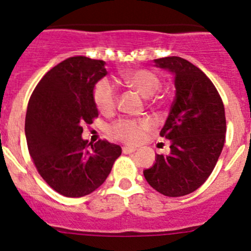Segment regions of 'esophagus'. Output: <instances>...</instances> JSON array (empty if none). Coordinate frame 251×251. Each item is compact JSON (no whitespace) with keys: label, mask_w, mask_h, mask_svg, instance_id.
Returning <instances> with one entry per match:
<instances>
[{"label":"esophagus","mask_w":251,"mask_h":251,"mask_svg":"<svg viewBox=\"0 0 251 251\" xmlns=\"http://www.w3.org/2000/svg\"><path fill=\"white\" fill-rule=\"evenodd\" d=\"M136 149L132 148V147H123V153L124 154H130V153H135Z\"/></svg>","instance_id":"34e87169"}]
</instances>
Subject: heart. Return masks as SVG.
I'll list each match as a JSON object with an SVG mask.
<instances>
[{
    "label": "heart",
    "mask_w": 251,
    "mask_h": 251,
    "mask_svg": "<svg viewBox=\"0 0 251 251\" xmlns=\"http://www.w3.org/2000/svg\"><path fill=\"white\" fill-rule=\"evenodd\" d=\"M123 83L137 91L143 97H151L160 88V78L147 69L131 70L120 76ZM93 100L98 110L109 114L118 102V91L108 78H102L93 88ZM151 127L148 119L142 120H120L111 127V132L118 140L130 144L138 143L143 138L144 132Z\"/></svg>",
    "instance_id": "obj_1"
}]
</instances>
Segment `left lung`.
<instances>
[{
	"label": "left lung",
	"instance_id": "8db88e82",
	"mask_svg": "<svg viewBox=\"0 0 251 251\" xmlns=\"http://www.w3.org/2000/svg\"><path fill=\"white\" fill-rule=\"evenodd\" d=\"M174 76L175 100L160 136L170 140V153L155 155L143 171L147 182L166 197L198 189L216 165L225 144V107L214 83L181 57L154 59Z\"/></svg>",
	"mask_w": 251,
	"mask_h": 251
}]
</instances>
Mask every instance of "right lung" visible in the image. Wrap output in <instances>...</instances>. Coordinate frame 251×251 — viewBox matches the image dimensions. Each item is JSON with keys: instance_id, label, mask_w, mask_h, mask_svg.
Returning <instances> with one entry per match:
<instances>
[{"instance_id": "1", "label": "right lung", "mask_w": 251, "mask_h": 251, "mask_svg": "<svg viewBox=\"0 0 251 251\" xmlns=\"http://www.w3.org/2000/svg\"><path fill=\"white\" fill-rule=\"evenodd\" d=\"M107 74L103 60L70 57L52 68L30 97L25 116L29 153L42 178L62 196L92 193L121 155L118 144H88L82 138V126L98 116L93 88Z\"/></svg>"}]
</instances>
